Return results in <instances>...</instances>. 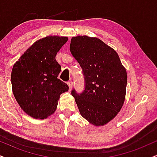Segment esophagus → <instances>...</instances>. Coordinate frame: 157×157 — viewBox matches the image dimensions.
<instances>
[{"mask_svg": "<svg viewBox=\"0 0 157 157\" xmlns=\"http://www.w3.org/2000/svg\"><path fill=\"white\" fill-rule=\"evenodd\" d=\"M67 84H68V85H69V90H71V89H72V88L73 82L72 80H69V81H68V82H67Z\"/></svg>", "mask_w": 157, "mask_h": 157, "instance_id": "1", "label": "esophagus"}]
</instances>
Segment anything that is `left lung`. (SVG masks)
<instances>
[{
	"mask_svg": "<svg viewBox=\"0 0 157 157\" xmlns=\"http://www.w3.org/2000/svg\"><path fill=\"white\" fill-rule=\"evenodd\" d=\"M69 49L85 79L82 93L72 90L79 111L90 124L104 125L118 114L124 104L126 69L117 53L96 37H72Z\"/></svg>",
	"mask_w": 157,
	"mask_h": 157,
	"instance_id": "left-lung-1",
	"label": "left lung"
}]
</instances>
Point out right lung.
<instances>
[{"label":"right lung","mask_w":157,"mask_h":157,"mask_svg":"<svg viewBox=\"0 0 157 157\" xmlns=\"http://www.w3.org/2000/svg\"><path fill=\"white\" fill-rule=\"evenodd\" d=\"M67 37L48 36L37 40L13 65L11 85L13 96L24 112L45 119L55 112L67 83L58 78L61 65L56 56L67 42Z\"/></svg>","instance_id":"obj_1"}]
</instances>
